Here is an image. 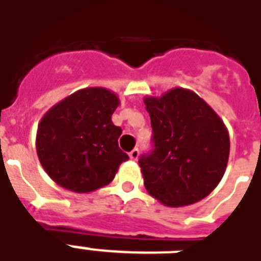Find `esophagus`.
I'll return each mask as SVG.
<instances>
[{
	"label": "esophagus",
	"instance_id": "obj_1",
	"mask_svg": "<svg viewBox=\"0 0 261 261\" xmlns=\"http://www.w3.org/2000/svg\"><path fill=\"white\" fill-rule=\"evenodd\" d=\"M128 155H130V159L133 160V161H137V160H138V157H139V150H138V149H133V150L128 153Z\"/></svg>",
	"mask_w": 261,
	"mask_h": 261
}]
</instances>
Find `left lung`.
<instances>
[{
  "label": "left lung",
  "instance_id": "obj_1",
  "mask_svg": "<svg viewBox=\"0 0 261 261\" xmlns=\"http://www.w3.org/2000/svg\"><path fill=\"white\" fill-rule=\"evenodd\" d=\"M143 101L153 128V150L138 161L145 188L168 207L202 200L226 171L230 141L222 119L182 88Z\"/></svg>",
  "mask_w": 261,
  "mask_h": 261
}]
</instances>
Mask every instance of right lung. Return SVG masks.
<instances>
[{
	"label": "right lung",
	"mask_w": 261,
	"mask_h": 261,
	"mask_svg": "<svg viewBox=\"0 0 261 261\" xmlns=\"http://www.w3.org/2000/svg\"><path fill=\"white\" fill-rule=\"evenodd\" d=\"M119 98L106 88H85L47 111L38 126L36 151L58 186L87 194L110 184L128 155L119 149L122 128L111 116Z\"/></svg>",
	"instance_id": "right-lung-1"
}]
</instances>
